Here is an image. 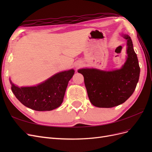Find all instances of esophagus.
Wrapping results in <instances>:
<instances>
[{
    "label": "esophagus",
    "mask_w": 152,
    "mask_h": 152,
    "mask_svg": "<svg viewBox=\"0 0 152 152\" xmlns=\"http://www.w3.org/2000/svg\"><path fill=\"white\" fill-rule=\"evenodd\" d=\"M79 66H80V65H79Z\"/></svg>",
    "instance_id": "obj_1"
}]
</instances>
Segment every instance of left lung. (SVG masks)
<instances>
[{"label": "left lung", "mask_w": 152, "mask_h": 152, "mask_svg": "<svg viewBox=\"0 0 152 152\" xmlns=\"http://www.w3.org/2000/svg\"><path fill=\"white\" fill-rule=\"evenodd\" d=\"M127 40V57L120 69L112 71L82 68L84 84L91 103L96 107L112 108L124 103L134 93L138 82L140 68L131 37Z\"/></svg>", "instance_id": "left-lung-1"}]
</instances>
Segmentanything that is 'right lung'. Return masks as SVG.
<instances>
[{"label": "right lung", "instance_id": "obj_1", "mask_svg": "<svg viewBox=\"0 0 152 152\" xmlns=\"http://www.w3.org/2000/svg\"><path fill=\"white\" fill-rule=\"evenodd\" d=\"M75 71L71 69L56 73L38 85L18 87L10 79L16 98L25 107L36 111H50L61 104L70 80Z\"/></svg>", "mask_w": 152, "mask_h": 152}]
</instances>
